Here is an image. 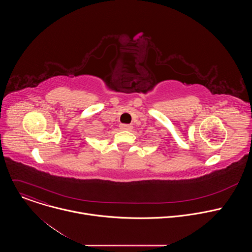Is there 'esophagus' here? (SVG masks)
Masks as SVG:
<instances>
[{
    "mask_svg": "<svg viewBox=\"0 0 252 252\" xmlns=\"http://www.w3.org/2000/svg\"><path fill=\"white\" fill-rule=\"evenodd\" d=\"M120 126L122 129H125V130H130L132 128L131 125H126V124H122Z\"/></svg>",
    "mask_w": 252,
    "mask_h": 252,
    "instance_id": "1",
    "label": "esophagus"
}]
</instances>
